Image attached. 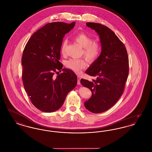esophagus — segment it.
<instances>
[{
	"mask_svg": "<svg viewBox=\"0 0 152 152\" xmlns=\"http://www.w3.org/2000/svg\"><path fill=\"white\" fill-rule=\"evenodd\" d=\"M80 80H81V77L80 76H77V84L80 85Z\"/></svg>",
	"mask_w": 152,
	"mask_h": 152,
	"instance_id": "esophagus-1",
	"label": "esophagus"
}]
</instances>
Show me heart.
<instances>
[{
	"mask_svg": "<svg viewBox=\"0 0 152 152\" xmlns=\"http://www.w3.org/2000/svg\"><path fill=\"white\" fill-rule=\"evenodd\" d=\"M76 42L84 48L82 53L87 60L90 63L95 61L100 55L101 48L100 44L94 42L93 38L88 36L86 34L81 32L74 37ZM68 41L64 40L61 45V52L63 55L65 54ZM66 66L76 73H80L81 70L86 66L84 59L71 58L66 61Z\"/></svg>",
	"mask_w": 152,
	"mask_h": 152,
	"instance_id": "1",
	"label": "heart"
}]
</instances>
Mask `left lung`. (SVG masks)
<instances>
[{
	"label": "left lung",
	"mask_w": 152,
	"mask_h": 152,
	"mask_svg": "<svg viewBox=\"0 0 152 152\" xmlns=\"http://www.w3.org/2000/svg\"><path fill=\"white\" fill-rule=\"evenodd\" d=\"M88 27L100 36L101 52L86 73L96 77L80 83L92 92L84 106L94 113L104 112L113 106L122 95L129 74V58L126 48L115 34L105 26L88 22Z\"/></svg>",
	"instance_id": "1"
}]
</instances>
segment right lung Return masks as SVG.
Wrapping results in <instances>:
<instances>
[{"instance_id": "obj_1", "label": "right lung", "mask_w": 152, "mask_h": 152, "mask_svg": "<svg viewBox=\"0 0 152 152\" xmlns=\"http://www.w3.org/2000/svg\"><path fill=\"white\" fill-rule=\"evenodd\" d=\"M75 25V22L48 23L31 36L24 49L23 86L32 104L44 112L60 108L77 85V77L72 71L63 68V72H60L63 66L59 61L63 37Z\"/></svg>"}]
</instances>
